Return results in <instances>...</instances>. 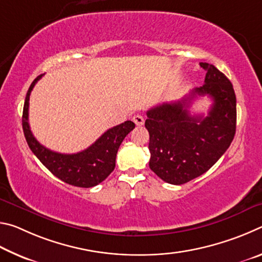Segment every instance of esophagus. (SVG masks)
Instances as JSON below:
<instances>
[{
  "instance_id": "obj_1",
  "label": "esophagus",
  "mask_w": 262,
  "mask_h": 262,
  "mask_svg": "<svg viewBox=\"0 0 262 262\" xmlns=\"http://www.w3.org/2000/svg\"><path fill=\"white\" fill-rule=\"evenodd\" d=\"M133 121L135 122V125L136 126H142L144 123V118L142 117V115H134V117H133Z\"/></svg>"
}]
</instances>
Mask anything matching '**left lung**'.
Here are the masks:
<instances>
[{"instance_id": "left-lung-1", "label": "left lung", "mask_w": 262, "mask_h": 262, "mask_svg": "<svg viewBox=\"0 0 262 262\" xmlns=\"http://www.w3.org/2000/svg\"><path fill=\"white\" fill-rule=\"evenodd\" d=\"M205 84L181 100L147 111L149 166L159 178L183 185L207 172L219 161L236 134V95L231 82L215 66L201 62ZM209 95L213 105L207 117L188 108L198 96Z\"/></svg>"}]
</instances>
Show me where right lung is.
Returning a JSON list of instances; mask_svg holds the SVG:
<instances>
[{"mask_svg": "<svg viewBox=\"0 0 262 262\" xmlns=\"http://www.w3.org/2000/svg\"><path fill=\"white\" fill-rule=\"evenodd\" d=\"M43 75L34 79L25 97L21 125L26 142L37 158L53 174L69 185L76 187H94L111 174L115 167L118 149L125 137L135 128L133 121H125L110 128L94 144L77 154H60L43 147L35 140L29 125V100L35 83Z\"/></svg>", "mask_w": 262, "mask_h": 262, "instance_id": "1", "label": "right lung"}]
</instances>
